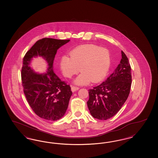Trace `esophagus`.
Returning a JSON list of instances; mask_svg holds the SVG:
<instances>
[{"mask_svg": "<svg viewBox=\"0 0 158 158\" xmlns=\"http://www.w3.org/2000/svg\"><path fill=\"white\" fill-rule=\"evenodd\" d=\"M79 88H78V87H76V86H71V89H72V91L73 92H75V91H77V90H78Z\"/></svg>", "mask_w": 158, "mask_h": 158, "instance_id": "1", "label": "esophagus"}]
</instances>
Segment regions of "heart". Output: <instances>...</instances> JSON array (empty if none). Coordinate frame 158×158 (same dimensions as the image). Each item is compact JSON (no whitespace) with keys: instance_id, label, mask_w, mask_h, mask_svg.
Wrapping results in <instances>:
<instances>
[{"instance_id":"heart-1","label":"heart","mask_w":158,"mask_h":158,"mask_svg":"<svg viewBox=\"0 0 158 158\" xmlns=\"http://www.w3.org/2000/svg\"><path fill=\"white\" fill-rule=\"evenodd\" d=\"M70 57L63 56L60 61V69L66 77L70 78L80 71L82 73L74 81L78 85L104 79L111 65L109 51L103 47L91 44L80 45L73 49Z\"/></svg>"}]
</instances>
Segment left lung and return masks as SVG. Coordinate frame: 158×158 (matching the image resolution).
Masks as SVG:
<instances>
[{
  "label": "left lung",
  "instance_id": "left-lung-1",
  "mask_svg": "<svg viewBox=\"0 0 158 158\" xmlns=\"http://www.w3.org/2000/svg\"><path fill=\"white\" fill-rule=\"evenodd\" d=\"M118 66L105 82L89 90L87 105L90 114L98 120L111 118L120 110L130 94L131 67L127 57L121 51Z\"/></svg>",
  "mask_w": 158,
  "mask_h": 158
}]
</instances>
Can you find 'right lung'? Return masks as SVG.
Here are the masks:
<instances>
[{
    "mask_svg": "<svg viewBox=\"0 0 158 158\" xmlns=\"http://www.w3.org/2000/svg\"><path fill=\"white\" fill-rule=\"evenodd\" d=\"M69 41L70 40L43 38L34 44L23 59L21 78L23 92L34 112L46 120L61 118L72 95L70 85L62 81L53 70L57 50ZM37 56H41L48 64L45 73H37L30 66L33 58Z\"/></svg>",
    "mask_w": 158,
    "mask_h": 158,
    "instance_id": "1",
    "label": "right lung"
}]
</instances>
